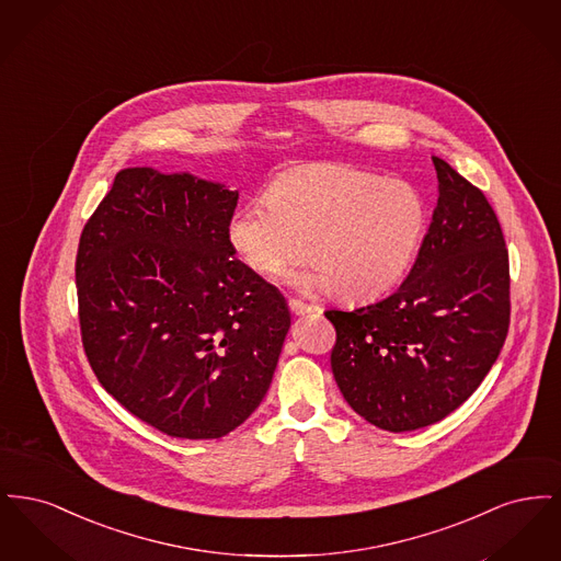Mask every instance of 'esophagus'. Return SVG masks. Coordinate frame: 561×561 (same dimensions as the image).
I'll list each match as a JSON object with an SVG mask.
<instances>
[{"mask_svg":"<svg viewBox=\"0 0 561 561\" xmlns=\"http://www.w3.org/2000/svg\"><path fill=\"white\" fill-rule=\"evenodd\" d=\"M288 307H290V311H293L294 316H307V313L316 311V307H313V305H307V302L296 300V298H290V300H288Z\"/></svg>","mask_w":561,"mask_h":561,"instance_id":"esophagus-1","label":"esophagus"}]
</instances>
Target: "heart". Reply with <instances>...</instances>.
Listing matches in <instances>:
<instances>
[{
    "label": "heart",
    "instance_id": "heart-1",
    "mask_svg": "<svg viewBox=\"0 0 561 561\" xmlns=\"http://www.w3.org/2000/svg\"><path fill=\"white\" fill-rule=\"evenodd\" d=\"M427 231L421 191L345 163H309L275 179L265 204L231 214L227 241L241 263L277 277L307 254L296 275L305 290L343 300L391 290L412 265Z\"/></svg>",
    "mask_w": 561,
    "mask_h": 561
}]
</instances>
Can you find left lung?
Wrapping results in <instances>:
<instances>
[{
  "label": "left lung",
  "instance_id": "8db88e82",
  "mask_svg": "<svg viewBox=\"0 0 561 561\" xmlns=\"http://www.w3.org/2000/svg\"><path fill=\"white\" fill-rule=\"evenodd\" d=\"M437 206L410 275L391 296L325 311L330 364L348 405L391 433L427 427L469 400L508 332V252L485 195L433 158Z\"/></svg>",
  "mask_w": 561,
  "mask_h": 561
}]
</instances>
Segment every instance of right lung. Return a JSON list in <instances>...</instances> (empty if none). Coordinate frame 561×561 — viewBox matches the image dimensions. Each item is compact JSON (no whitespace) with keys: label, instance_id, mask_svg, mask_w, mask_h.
I'll list each match as a JSON object with an SVG mask.
<instances>
[{"label":"right lung","instance_id":"obj_1","mask_svg":"<svg viewBox=\"0 0 561 561\" xmlns=\"http://www.w3.org/2000/svg\"><path fill=\"white\" fill-rule=\"evenodd\" d=\"M238 191L126 168L81 231V343L99 382L170 437L216 439L259 408L290 330L286 298L236 259Z\"/></svg>","mask_w":561,"mask_h":561}]
</instances>
